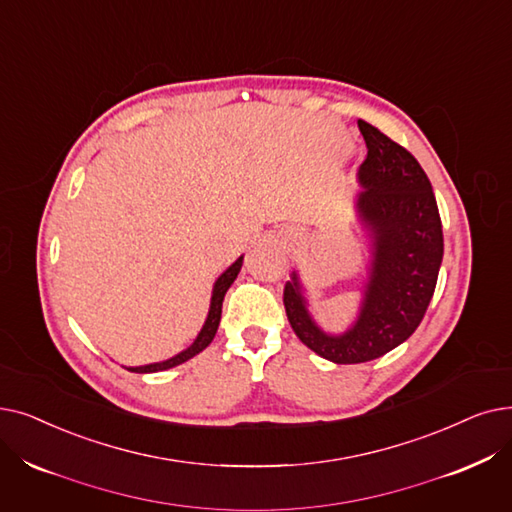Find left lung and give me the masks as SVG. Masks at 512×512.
Wrapping results in <instances>:
<instances>
[{"label":"left lung","instance_id":"obj_1","mask_svg":"<svg viewBox=\"0 0 512 512\" xmlns=\"http://www.w3.org/2000/svg\"><path fill=\"white\" fill-rule=\"evenodd\" d=\"M368 157L358 169L355 219L368 238L362 303L351 326L326 332L314 320L299 270L284 286V307L295 335L335 364H362L402 345L418 328L435 293L443 232L427 173L383 131L358 121Z\"/></svg>","mask_w":512,"mask_h":512}]
</instances>
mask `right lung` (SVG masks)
Segmentation results:
<instances>
[{
  "label": "right lung",
  "mask_w": 512,
  "mask_h": 512,
  "mask_svg": "<svg viewBox=\"0 0 512 512\" xmlns=\"http://www.w3.org/2000/svg\"><path fill=\"white\" fill-rule=\"evenodd\" d=\"M242 255L230 265V268L221 274L215 284H213V291H211V303H209V314L205 318V324L201 328V332H198L196 339L192 341L190 347H186L184 351L175 353L173 358L169 360H163V362H154V364H146V366H129L127 370L129 372H138V374H146V372H161V370H169V368H175L180 366L184 362H188L190 358H194L196 353H201L203 349H207L215 337L217 332V326H219V320H221V303H224V297L228 293V288L232 286V282L236 280V276L240 274V268H242Z\"/></svg>",
  "instance_id": "right-lung-1"
}]
</instances>
